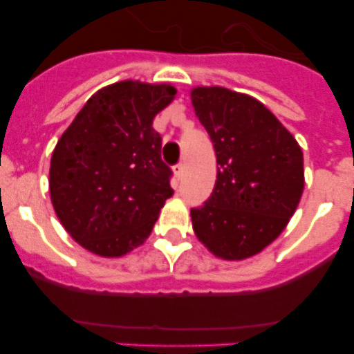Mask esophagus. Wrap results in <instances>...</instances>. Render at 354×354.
<instances>
[{
    "label": "esophagus",
    "instance_id": "obj_1",
    "mask_svg": "<svg viewBox=\"0 0 354 354\" xmlns=\"http://www.w3.org/2000/svg\"><path fill=\"white\" fill-rule=\"evenodd\" d=\"M174 171H175V177H177V179H180V177H183V174H184V165H183V162H179V165H177V167L174 168Z\"/></svg>",
    "mask_w": 354,
    "mask_h": 354
}]
</instances>
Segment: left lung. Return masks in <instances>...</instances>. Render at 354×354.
<instances>
[{
  "label": "left lung",
  "instance_id": "1",
  "mask_svg": "<svg viewBox=\"0 0 354 354\" xmlns=\"http://www.w3.org/2000/svg\"><path fill=\"white\" fill-rule=\"evenodd\" d=\"M192 102L218 162L211 196L192 209L193 230L216 257L257 255L282 234L298 207L305 186L301 147L246 93L196 86Z\"/></svg>",
  "mask_w": 354,
  "mask_h": 354
}]
</instances>
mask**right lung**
<instances>
[{"instance_id": "1", "label": "right lung", "mask_w": 354, "mask_h": 354, "mask_svg": "<svg viewBox=\"0 0 354 354\" xmlns=\"http://www.w3.org/2000/svg\"><path fill=\"white\" fill-rule=\"evenodd\" d=\"M171 84L118 81L90 97L53 150L49 193L76 243L101 257L143 245L170 187L152 120L174 101Z\"/></svg>"}]
</instances>
